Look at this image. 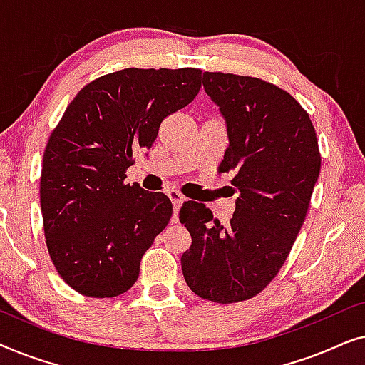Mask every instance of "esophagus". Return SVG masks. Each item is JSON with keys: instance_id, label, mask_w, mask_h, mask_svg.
<instances>
[{"instance_id": "obj_1", "label": "esophagus", "mask_w": 365, "mask_h": 365, "mask_svg": "<svg viewBox=\"0 0 365 365\" xmlns=\"http://www.w3.org/2000/svg\"><path fill=\"white\" fill-rule=\"evenodd\" d=\"M168 196H169V199H171V202L174 206V216H176V219H178V211H179V207L182 206L184 196L178 191V189H168Z\"/></svg>"}]
</instances>
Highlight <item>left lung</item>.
<instances>
[{
    "instance_id": "1",
    "label": "left lung",
    "mask_w": 365,
    "mask_h": 365,
    "mask_svg": "<svg viewBox=\"0 0 365 365\" xmlns=\"http://www.w3.org/2000/svg\"><path fill=\"white\" fill-rule=\"evenodd\" d=\"M202 86L226 121L229 146L219 171H232L239 197L229 224L204 204L184 202L179 219L192 244L181 257L196 296L247 301L286 262L321 171L309 114L284 89L259 78L204 73Z\"/></svg>"
}]
</instances>
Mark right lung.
<instances>
[{"label":"right lung","mask_w":365,"mask_h":365,"mask_svg":"<svg viewBox=\"0 0 365 365\" xmlns=\"http://www.w3.org/2000/svg\"><path fill=\"white\" fill-rule=\"evenodd\" d=\"M199 89L201 69L128 68L89 83L66 108L44 149L39 196L49 256L76 292L114 297L138 281L173 204L124 184L126 169Z\"/></svg>","instance_id":"1"}]
</instances>
